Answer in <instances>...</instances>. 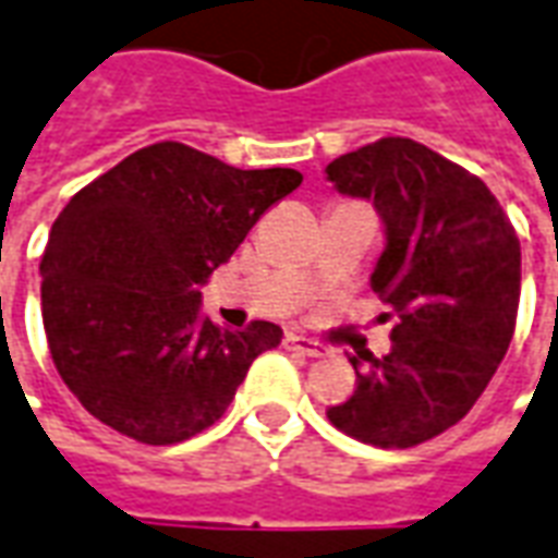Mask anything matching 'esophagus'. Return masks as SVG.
Returning a JSON list of instances; mask_svg holds the SVG:
<instances>
[{"label":"esophagus","mask_w":558,"mask_h":558,"mask_svg":"<svg viewBox=\"0 0 558 558\" xmlns=\"http://www.w3.org/2000/svg\"><path fill=\"white\" fill-rule=\"evenodd\" d=\"M286 349L300 351V354H306V357H322V354H324L322 345H318L315 339L298 333V330H291V333H286Z\"/></svg>","instance_id":"1"}]
</instances>
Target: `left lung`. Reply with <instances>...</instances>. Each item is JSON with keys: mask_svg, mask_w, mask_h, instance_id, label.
Instances as JSON below:
<instances>
[{"mask_svg": "<svg viewBox=\"0 0 558 558\" xmlns=\"http://www.w3.org/2000/svg\"><path fill=\"white\" fill-rule=\"evenodd\" d=\"M336 192L373 201L387 246L373 291L399 322L390 354L351 357L357 387L327 417L375 448H414L462 421L511 345L520 240L484 180L412 137L327 165Z\"/></svg>", "mask_w": 558, "mask_h": 558, "instance_id": "left-lung-1", "label": "left lung"}]
</instances>
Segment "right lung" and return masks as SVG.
Returning a JSON list of instances; mask_svg holds the SVG:
<instances>
[{
  "label": "right lung",
  "instance_id": "1",
  "mask_svg": "<svg viewBox=\"0 0 558 558\" xmlns=\"http://www.w3.org/2000/svg\"><path fill=\"white\" fill-rule=\"evenodd\" d=\"M300 183L294 168L240 171L161 141L71 197L41 258V318L86 412L144 445H177L222 417L282 327L225 330L201 315L197 288Z\"/></svg>",
  "mask_w": 558,
  "mask_h": 558
}]
</instances>
